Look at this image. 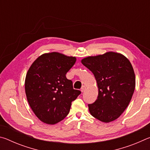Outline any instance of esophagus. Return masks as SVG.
I'll list each match as a JSON object with an SVG mask.
<instances>
[{
	"instance_id": "esophagus-1",
	"label": "esophagus",
	"mask_w": 150,
	"mask_h": 150,
	"mask_svg": "<svg viewBox=\"0 0 150 150\" xmlns=\"http://www.w3.org/2000/svg\"><path fill=\"white\" fill-rule=\"evenodd\" d=\"M85 89H86V86L85 85H83L82 87H81V91L83 93V92H84V91H85Z\"/></svg>"
}]
</instances>
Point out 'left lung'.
Segmentation results:
<instances>
[{
	"mask_svg": "<svg viewBox=\"0 0 150 150\" xmlns=\"http://www.w3.org/2000/svg\"><path fill=\"white\" fill-rule=\"evenodd\" d=\"M81 63L92 71L98 88L97 99L88 105L91 115L103 122L115 120L128 106L135 89L130 61L122 54L109 52L85 57Z\"/></svg>",
	"mask_w": 150,
	"mask_h": 150,
	"instance_id": "1",
	"label": "left lung"
}]
</instances>
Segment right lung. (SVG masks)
Wrapping results in <instances>:
<instances>
[{"label":"right lung","instance_id":"1","mask_svg":"<svg viewBox=\"0 0 150 150\" xmlns=\"http://www.w3.org/2000/svg\"><path fill=\"white\" fill-rule=\"evenodd\" d=\"M76 57L58 52L40 55L30 66L25 79V92L32 110L43 122L55 124L69 112L72 101L81 92L73 89L66 73Z\"/></svg>","mask_w":150,"mask_h":150}]
</instances>
